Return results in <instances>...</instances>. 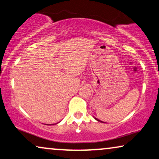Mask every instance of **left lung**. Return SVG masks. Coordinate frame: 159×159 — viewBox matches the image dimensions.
<instances>
[{"instance_id": "8db88e82", "label": "left lung", "mask_w": 159, "mask_h": 159, "mask_svg": "<svg viewBox=\"0 0 159 159\" xmlns=\"http://www.w3.org/2000/svg\"><path fill=\"white\" fill-rule=\"evenodd\" d=\"M94 118H95V120H96V121H100V122H102V123H104V122H103V121H100V120H98V118H95V117H94Z\"/></svg>"}]
</instances>
